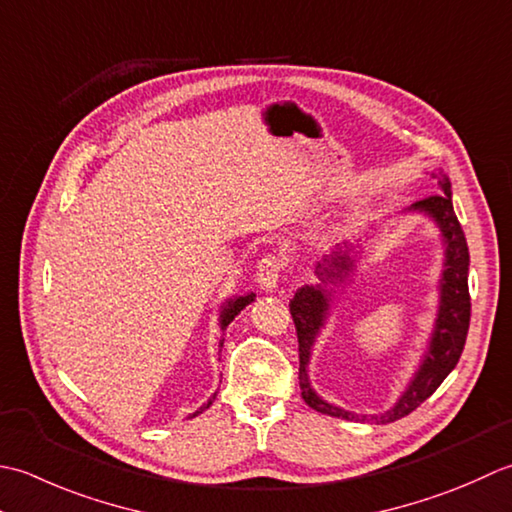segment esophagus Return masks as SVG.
I'll use <instances>...</instances> for the list:
<instances>
[{"label":"esophagus","instance_id":"1","mask_svg":"<svg viewBox=\"0 0 512 512\" xmlns=\"http://www.w3.org/2000/svg\"><path fill=\"white\" fill-rule=\"evenodd\" d=\"M285 271V263L283 258L276 256V254H269L258 263V271H256V280H258V287L263 291H274L280 283V276H283Z\"/></svg>","mask_w":512,"mask_h":512}]
</instances>
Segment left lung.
Masks as SVG:
<instances>
[{
  "mask_svg": "<svg viewBox=\"0 0 512 512\" xmlns=\"http://www.w3.org/2000/svg\"><path fill=\"white\" fill-rule=\"evenodd\" d=\"M440 194L426 196L422 201H417L411 210H420L429 214L433 221L440 225L444 243H446V263H444V274H442V296H440V314L435 320V331L431 336L429 351L417 369L415 378L411 380L409 389L404 391L398 404L382 415H353L344 409H338L329 402L314 393L309 387V375H307V364L311 358V347H314L316 336L320 327L325 325L327 309H329V298L325 289L320 285L316 287H302L296 291V296L289 302L291 318H294L296 325V336H298V358H300V369H298V384L302 391V400H305L311 409L318 413H325L331 417H342V420H373V422H395L400 417L409 415L415 411L426 398H431L435 389L440 387L448 373L455 369L457 360H460L466 342L468 325H471V294H468V245L466 236L462 232V225L457 221L451 203V183L448 179H440ZM351 249L338 247L336 252H331L329 258L318 263V276L325 280H333L349 274L353 267V260L347 254Z\"/></svg>",
  "mask_w": 512,
  "mask_h": 512,
  "instance_id": "1",
  "label": "left lung"
}]
</instances>
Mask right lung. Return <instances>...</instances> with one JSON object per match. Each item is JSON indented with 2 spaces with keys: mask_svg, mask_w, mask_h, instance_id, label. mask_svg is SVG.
Masks as SVG:
<instances>
[{
  "mask_svg": "<svg viewBox=\"0 0 512 512\" xmlns=\"http://www.w3.org/2000/svg\"><path fill=\"white\" fill-rule=\"evenodd\" d=\"M254 298H256V294H247V296H238V298H232V300H227V305L223 307V311H221V329H225L229 322H232L238 314H241V311L249 305V302H254ZM221 347H223V338H221ZM214 398H216V393L212 395L210 400H207V404H203L201 409H198L196 413H192V417H196L198 413H203L205 409H210L212 406V402H214Z\"/></svg>",
  "mask_w": 512,
  "mask_h": 512,
  "instance_id": "1",
  "label": "right lung"
}]
</instances>
